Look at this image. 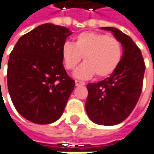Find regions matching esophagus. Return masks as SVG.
Segmentation results:
<instances>
[{"mask_svg": "<svg viewBox=\"0 0 154 154\" xmlns=\"http://www.w3.org/2000/svg\"><path fill=\"white\" fill-rule=\"evenodd\" d=\"M85 83L84 82H80V81H75V85L76 86H82V85H84Z\"/></svg>", "mask_w": 154, "mask_h": 154, "instance_id": "34e87169", "label": "esophagus"}]
</instances>
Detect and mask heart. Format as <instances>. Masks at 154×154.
I'll use <instances>...</instances> for the list:
<instances>
[{
  "label": "heart",
  "instance_id": "1",
  "mask_svg": "<svg viewBox=\"0 0 154 154\" xmlns=\"http://www.w3.org/2000/svg\"><path fill=\"white\" fill-rule=\"evenodd\" d=\"M73 75L77 79L87 80L96 74L99 78L111 75L118 67L123 47L119 40L98 32H82L76 38L74 44L65 42L62 46V57L67 70H73L82 61Z\"/></svg>",
  "mask_w": 154,
  "mask_h": 154
}]
</instances>
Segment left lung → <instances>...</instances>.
<instances>
[{
    "label": "left lung",
    "mask_w": 154,
    "mask_h": 154,
    "mask_svg": "<svg viewBox=\"0 0 154 154\" xmlns=\"http://www.w3.org/2000/svg\"><path fill=\"white\" fill-rule=\"evenodd\" d=\"M101 29L111 31L119 40L123 56L109 77L87 85L85 109L95 124L114 125L123 122L134 110L142 92L145 65L141 50L130 37L113 27Z\"/></svg>",
    "instance_id": "left-lung-1"
}]
</instances>
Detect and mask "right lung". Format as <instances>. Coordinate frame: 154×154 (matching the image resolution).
<instances>
[{"label":"right lung","mask_w":154,"mask_h":154,"mask_svg":"<svg viewBox=\"0 0 154 154\" xmlns=\"http://www.w3.org/2000/svg\"><path fill=\"white\" fill-rule=\"evenodd\" d=\"M72 34L65 27L43 24L19 39L10 54L9 93L17 111L32 123L58 120L74 89L62 57V46Z\"/></svg>","instance_id":"add662e5"}]
</instances>
